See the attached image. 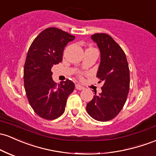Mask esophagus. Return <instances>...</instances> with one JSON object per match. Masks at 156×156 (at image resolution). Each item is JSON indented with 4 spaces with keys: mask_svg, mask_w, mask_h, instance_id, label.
Segmentation results:
<instances>
[{
    "mask_svg": "<svg viewBox=\"0 0 156 156\" xmlns=\"http://www.w3.org/2000/svg\"><path fill=\"white\" fill-rule=\"evenodd\" d=\"M75 88H76L78 90H83V89H84V87H83V86H81V85H80V84H76V85H75Z\"/></svg>",
    "mask_w": 156,
    "mask_h": 156,
    "instance_id": "esophagus-1",
    "label": "esophagus"
}]
</instances>
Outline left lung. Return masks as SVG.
<instances>
[{"label": "left lung", "instance_id": "8db88e82", "mask_svg": "<svg viewBox=\"0 0 156 156\" xmlns=\"http://www.w3.org/2000/svg\"><path fill=\"white\" fill-rule=\"evenodd\" d=\"M101 52V62L96 76L104 81L102 92L94 95L87 105V111L96 121L114 119L121 110L129 90V69L126 55L110 35H92Z\"/></svg>", "mask_w": 156, "mask_h": 156}]
</instances>
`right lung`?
Instances as JSON below:
<instances>
[{
  "mask_svg": "<svg viewBox=\"0 0 156 156\" xmlns=\"http://www.w3.org/2000/svg\"><path fill=\"white\" fill-rule=\"evenodd\" d=\"M75 36L55 27L42 31L31 44L23 69L24 88L28 101L37 115L47 120L58 119L64 112L68 96L75 90L70 80L56 84L51 69L62 61L63 52Z\"/></svg>",
  "mask_w": 156,
  "mask_h": 156,
  "instance_id": "right-lung-1",
  "label": "right lung"
}]
</instances>
